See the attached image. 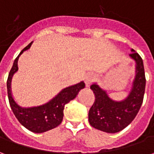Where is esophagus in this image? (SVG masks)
<instances>
[{
    "label": "esophagus",
    "mask_w": 154,
    "mask_h": 154,
    "mask_svg": "<svg viewBox=\"0 0 154 154\" xmlns=\"http://www.w3.org/2000/svg\"><path fill=\"white\" fill-rule=\"evenodd\" d=\"M95 79V77L92 74H87L86 77H85V83H86V87H88L90 86V84L92 82V81Z\"/></svg>",
    "instance_id": "34e87169"
}]
</instances>
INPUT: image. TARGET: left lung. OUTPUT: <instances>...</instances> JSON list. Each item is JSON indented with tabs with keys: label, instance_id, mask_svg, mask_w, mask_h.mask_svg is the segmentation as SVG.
<instances>
[{
	"label": "left lung",
	"instance_id": "1",
	"mask_svg": "<svg viewBox=\"0 0 154 154\" xmlns=\"http://www.w3.org/2000/svg\"><path fill=\"white\" fill-rule=\"evenodd\" d=\"M131 52L129 57L135 62V77L125 100L111 99L98 84L91 86L95 94V102L89 110L88 119L95 129L110 134L119 132L132 122L139 112L145 91V72L142 57L134 49Z\"/></svg>",
	"mask_w": 154,
	"mask_h": 154
}]
</instances>
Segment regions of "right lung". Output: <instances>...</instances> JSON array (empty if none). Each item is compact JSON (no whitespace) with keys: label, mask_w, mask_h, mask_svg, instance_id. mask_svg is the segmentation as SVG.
Instances as JSON below:
<instances>
[{"label":"right lung","mask_w":154,"mask_h":154,"mask_svg":"<svg viewBox=\"0 0 154 154\" xmlns=\"http://www.w3.org/2000/svg\"><path fill=\"white\" fill-rule=\"evenodd\" d=\"M32 43L33 42L28 44L14 61L7 79V93L10 106L19 122L29 130L39 134L56 128L60 125L63 118L65 105L77 97L78 92L85 87V83L84 82H81L79 83L66 87L48 102L38 106L22 107L18 105L12 97V77L18 71L19 57L25 51L28 50Z\"/></svg>","instance_id":"add662e5"}]
</instances>
